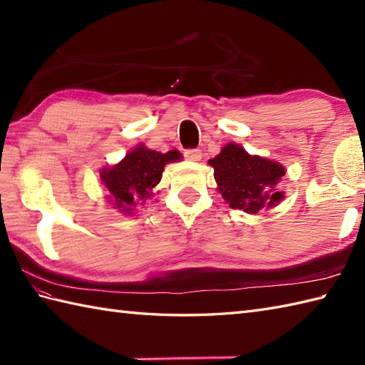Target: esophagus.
<instances>
[{
    "mask_svg": "<svg viewBox=\"0 0 365 365\" xmlns=\"http://www.w3.org/2000/svg\"><path fill=\"white\" fill-rule=\"evenodd\" d=\"M185 158L190 160V161H200V160H202V152H200L199 149L185 150Z\"/></svg>",
    "mask_w": 365,
    "mask_h": 365,
    "instance_id": "34e87169",
    "label": "esophagus"
}]
</instances>
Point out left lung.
Here are the masks:
<instances>
[{"instance_id":"left-lung-1","label":"left lung","mask_w":365,"mask_h":365,"mask_svg":"<svg viewBox=\"0 0 365 365\" xmlns=\"http://www.w3.org/2000/svg\"><path fill=\"white\" fill-rule=\"evenodd\" d=\"M208 165L215 169L218 190L230 208L255 215L284 199L277 183L285 175V168L259 155H250L242 145L226 144L215 158L208 160Z\"/></svg>"}]
</instances>
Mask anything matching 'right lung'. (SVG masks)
Masks as SVG:
<instances>
[{
	"mask_svg": "<svg viewBox=\"0 0 365 365\" xmlns=\"http://www.w3.org/2000/svg\"><path fill=\"white\" fill-rule=\"evenodd\" d=\"M182 153L169 150L161 153L138 145L125 155V158L111 168H103L100 173L103 187L110 192L114 207L120 212L131 215L139 204L153 196V188L161 180L163 170L168 163L180 161Z\"/></svg>",
	"mask_w": 365,
	"mask_h": 365,
	"instance_id": "right-lung-1",
	"label": "right lung"
}]
</instances>
